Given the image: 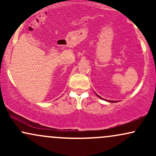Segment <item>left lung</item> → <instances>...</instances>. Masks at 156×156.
<instances>
[{
	"label": "left lung",
	"instance_id": "obj_1",
	"mask_svg": "<svg viewBox=\"0 0 156 156\" xmlns=\"http://www.w3.org/2000/svg\"><path fill=\"white\" fill-rule=\"evenodd\" d=\"M95 94H96V95L98 97V98H101V99H102V100H104L103 98H101V97H100L99 95H98V94H97V93H95ZM104 101H107V102H110V103H117V101H107V100H104Z\"/></svg>",
	"mask_w": 156,
	"mask_h": 156
}]
</instances>
